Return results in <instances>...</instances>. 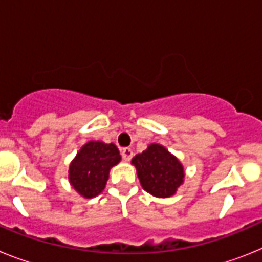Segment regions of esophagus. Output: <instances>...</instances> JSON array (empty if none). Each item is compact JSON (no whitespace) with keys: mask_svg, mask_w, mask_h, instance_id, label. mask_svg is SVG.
I'll return each instance as SVG.
<instances>
[{"mask_svg":"<svg viewBox=\"0 0 262 262\" xmlns=\"http://www.w3.org/2000/svg\"><path fill=\"white\" fill-rule=\"evenodd\" d=\"M121 156L122 158H124V161H130L132 157H133V150H132L130 147H122Z\"/></svg>","mask_w":262,"mask_h":262,"instance_id":"34e87169","label":"esophagus"}]
</instances>
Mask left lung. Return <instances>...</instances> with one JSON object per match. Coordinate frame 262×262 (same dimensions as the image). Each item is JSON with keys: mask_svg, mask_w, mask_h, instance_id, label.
<instances>
[{"mask_svg": "<svg viewBox=\"0 0 262 262\" xmlns=\"http://www.w3.org/2000/svg\"><path fill=\"white\" fill-rule=\"evenodd\" d=\"M141 186L157 198L174 195L185 179V170L178 158L159 144H151L132 159Z\"/></svg>", "mask_w": 262, "mask_h": 262, "instance_id": "left-lung-1", "label": "left lung"}]
</instances>
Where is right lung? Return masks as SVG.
Instances as JSON below:
<instances>
[{"mask_svg": "<svg viewBox=\"0 0 262 262\" xmlns=\"http://www.w3.org/2000/svg\"><path fill=\"white\" fill-rule=\"evenodd\" d=\"M121 161L115 144L90 141L84 145L70 165L68 179L81 196L95 198L105 188L109 170Z\"/></svg>", "mask_w": 262, "mask_h": 262, "instance_id": "right-lung-1", "label": "right lung"}]
</instances>
